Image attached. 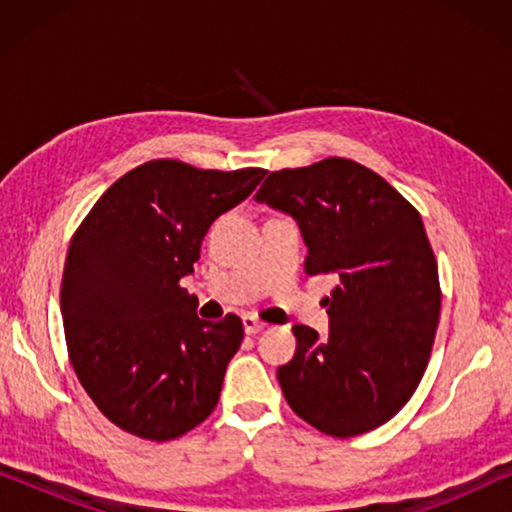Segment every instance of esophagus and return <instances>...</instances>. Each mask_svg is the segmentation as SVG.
I'll return each instance as SVG.
<instances>
[{"instance_id": "1", "label": "esophagus", "mask_w": 512, "mask_h": 512, "mask_svg": "<svg viewBox=\"0 0 512 512\" xmlns=\"http://www.w3.org/2000/svg\"><path fill=\"white\" fill-rule=\"evenodd\" d=\"M242 326H244V331H247V333H258V331H263V328H265L263 321L256 319L254 314H244Z\"/></svg>"}]
</instances>
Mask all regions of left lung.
<instances>
[{
  "mask_svg": "<svg viewBox=\"0 0 512 512\" xmlns=\"http://www.w3.org/2000/svg\"><path fill=\"white\" fill-rule=\"evenodd\" d=\"M256 202L298 223L307 275L338 279L326 338L293 326L296 354L277 368L286 403L328 436L377 429L415 394L436 338L438 265L422 216L347 158L270 172Z\"/></svg>",
  "mask_w": 512,
  "mask_h": 512,
  "instance_id": "8db88e82",
  "label": "left lung"
}]
</instances>
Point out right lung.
I'll use <instances>...</instances> for the list:
<instances>
[{"label":"right lung","mask_w":512,"mask_h":512,"mask_svg":"<svg viewBox=\"0 0 512 512\" xmlns=\"http://www.w3.org/2000/svg\"><path fill=\"white\" fill-rule=\"evenodd\" d=\"M265 170H198L151 160L123 174L72 237L60 312L76 377L123 431L172 440L212 415L242 321H205L181 289L214 219Z\"/></svg>","instance_id":"right-lung-1"}]
</instances>
